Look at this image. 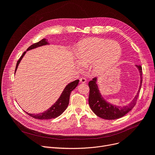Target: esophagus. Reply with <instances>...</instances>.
Wrapping results in <instances>:
<instances>
[{"label": "esophagus", "instance_id": "esophagus-1", "mask_svg": "<svg viewBox=\"0 0 155 155\" xmlns=\"http://www.w3.org/2000/svg\"><path fill=\"white\" fill-rule=\"evenodd\" d=\"M86 81H87V80H86L85 78H84V77L80 78V82L82 83V84H85V83H86Z\"/></svg>", "mask_w": 155, "mask_h": 155}]
</instances>
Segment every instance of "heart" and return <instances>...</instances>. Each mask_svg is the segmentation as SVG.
Here are the masks:
<instances>
[{
  "instance_id": "obj_1",
  "label": "heart",
  "mask_w": 155,
  "mask_h": 155,
  "mask_svg": "<svg viewBox=\"0 0 155 155\" xmlns=\"http://www.w3.org/2000/svg\"><path fill=\"white\" fill-rule=\"evenodd\" d=\"M107 50V59L115 58L110 61L104 58ZM121 53L120 45L110 40L102 38L84 39L77 46V67L78 70H82V67L90 66V71L93 75L101 76L110 70L118 61Z\"/></svg>"
}]
</instances>
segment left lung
<instances>
[{"label":"left lung","mask_w":155,"mask_h":155,"mask_svg":"<svg viewBox=\"0 0 155 155\" xmlns=\"http://www.w3.org/2000/svg\"><path fill=\"white\" fill-rule=\"evenodd\" d=\"M140 74V85L136 96L133 100L127 105L123 107L117 106L105 101L102 96L97 85V78H94L88 83L90 93L88 97V104L92 110L101 118L108 120H114L120 118L131 111L136 105L138 94L142 85V67L141 65H136Z\"/></svg>","instance_id":"1"}]
</instances>
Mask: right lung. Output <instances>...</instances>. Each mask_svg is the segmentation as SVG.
<instances>
[{"label":"right lung","mask_w":155,"mask_h":155,"mask_svg":"<svg viewBox=\"0 0 155 155\" xmlns=\"http://www.w3.org/2000/svg\"><path fill=\"white\" fill-rule=\"evenodd\" d=\"M46 45H49V43L47 41V39H43L41 40L40 41L36 43L33 45H32L31 46H29L27 49V51L32 50V49L36 48L39 46ZM26 51H24L22 55L21 56V58L18 61L17 64H16V67H15V73L16 70H17V68L18 67V65L21 60L23 58L24 54H26ZM78 82H79V80H77L68 84L64 88V90L61 93L60 97L58 98V99L56 101V102L53 105H51V107H50L45 112L42 113L36 114H30L26 112V114H28L29 116H31L32 117H33L35 119H51L56 118L57 117L60 116L67 108L69 104L70 94L71 91L74 90V89L77 87Z\"/></svg>","instance_id":"right-lung-1"}]
</instances>
